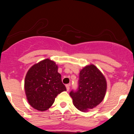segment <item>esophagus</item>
<instances>
[{
	"instance_id": "34e87169",
	"label": "esophagus",
	"mask_w": 134,
	"mask_h": 134,
	"mask_svg": "<svg viewBox=\"0 0 134 134\" xmlns=\"http://www.w3.org/2000/svg\"><path fill=\"white\" fill-rule=\"evenodd\" d=\"M70 84H66L65 86H66V89H67V91H69V90H70Z\"/></svg>"
}]
</instances>
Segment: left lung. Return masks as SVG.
Listing matches in <instances>:
<instances>
[{
  "instance_id": "1",
  "label": "left lung",
  "mask_w": 134,
  "mask_h": 134,
  "mask_svg": "<svg viewBox=\"0 0 134 134\" xmlns=\"http://www.w3.org/2000/svg\"><path fill=\"white\" fill-rule=\"evenodd\" d=\"M107 89L105 77L93 64L86 65L79 73V87L70 96L77 110L87 112L103 100Z\"/></svg>"
}]
</instances>
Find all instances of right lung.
<instances>
[{
    "label": "right lung",
    "mask_w": 134,
    "mask_h": 134,
    "mask_svg": "<svg viewBox=\"0 0 134 134\" xmlns=\"http://www.w3.org/2000/svg\"><path fill=\"white\" fill-rule=\"evenodd\" d=\"M24 91L33 108L41 111L50 108L58 94L66 91L54 61L46 58L34 64L26 75Z\"/></svg>",
    "instance_id": "obj_1"
}]
</instances>
